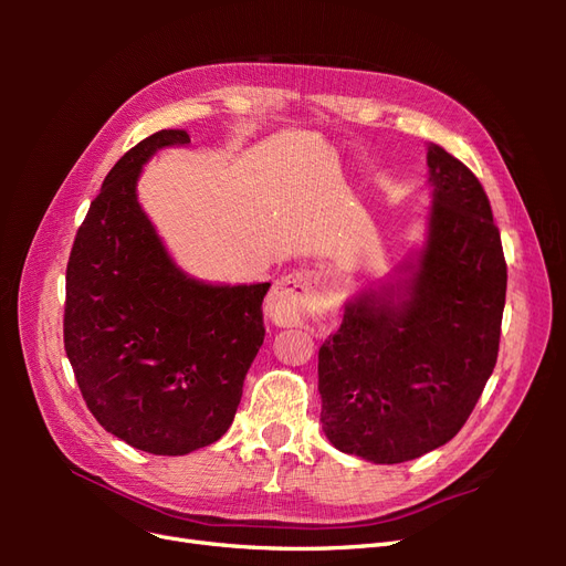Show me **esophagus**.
Listing matches in <instances>:
<instances>
[{"instance_id":"1","label":"esophagus","mask_w":566,"mask_h":566,"mask_svg":"<svg viewBox=\"0 0 566 566\" xmlns=\"http://www.w3.org/2000/svg\"><path fill=\"white\" fill-rule=\"evenodd\" d=\"M331 306L328 295L323 290V281L316 271L297 269L290 271L276 285L266 300L269 316L281 325H297L304 321L323 318Z\"/></svg>"}]
</instances>
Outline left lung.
Instances as JSON below:
<instances>
[{
  "label": "left lung",
  "instance_id": "1",
  "mask_svg": "<svg viewBox=\"0 0 566 566\" xmlns=\"http://www.w3.org/2000/svg\"><path fill=\"white\" fill-rule=\"evenodd\" d=\"M432 208L406 279L347 302L318 349L323 432L380 465L451 441L499 358L507 266L482 184L451 153L427 148Z\"/></svg>",
  "mask_w": 566,
  "mask_h": 566
}]
</instances>
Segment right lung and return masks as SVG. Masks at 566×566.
I'll return each instance as SVG.
<instances>
[{"mask_svg": "<svg viewBox=\"0 0 566 566\" xmlns=\"http://www.w3.org/2000/svg\"><path fill=\"white\" fill-rule=\"evenodd\" d=\"M184 129H160L108 172L65 271L63 342L92 416L153 455H186L224 434L264 342L271 283L212 285L175 264L136 198L142 167Z\"/></svg>", "mask_w": 566, "mask_h": 566, "instance_id": "obj_1", "label": "right lung"}]
</instances>
